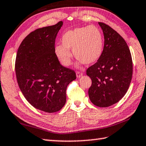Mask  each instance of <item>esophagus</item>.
<instances>
[{"instance_id":"34e87169","label":"esophagus","mask_w":146,"mask_h":146,"mask_svg":"<svg viewBox=\"0 0 146 146\" xmlns=\"http://www.w3.org/2000/svg\"><path fill=\"white\" fill-rule=\"evenodd\" d=\"M83 76V74L82 72H76V76H77V78H81Z\"/></svg>"}]
</instances>
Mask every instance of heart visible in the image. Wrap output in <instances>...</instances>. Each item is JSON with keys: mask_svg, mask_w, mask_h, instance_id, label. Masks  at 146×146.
<instances>
[{"mask_svg": "<svg viewBox=\"0 0 146 146\" xmlns=\"http://www.w3.org/2000/svg\"><path fill=\"white\" fill-rule=\"evenodd\" d=\"M62 45L55 47V52L64 66L71 63L73 51L79 63L92 65L101 57L104 49V37L101 29L95 25L83 27L68 31L61 38Z\"/></svg>", "mask_w": 146, "mask_h": 146, "instance_id": "obj_1", "label": "heart"}]
</instances>
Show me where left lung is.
Returning a JSON list of instances; mask_svg holds the SVG:
<instances>
[{"mask_svg":"<svg viewBox=\"0 0 146 146\" xmlns=\"http://www.w3.org/2000/svg\"><path fill=\"white\" fill-rule=\"evenodd\" d=\"M103 30L104 43L100 59L86 70L92 85L88 96L99 107L117 103L127 92L133 74L131 55L126 41L109 25L99 22Z\"/></svg>","mask_w":146,"mask_h":146,"instance_id":"8db88e82","label":"left lung"}]
</instances>
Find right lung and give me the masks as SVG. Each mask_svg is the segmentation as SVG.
I'll use <instances>...</instances> for the list:
<instances>
[{
  "label": "right lung",
  "mask_w": 146,
  "mask_h": 146,
  "mask_svg": "<svg viewBox=\"0 0 146 146\" xmlns=\"http://www.w3.org/2000/svg\"><path fill=\"white\" fill-rule=\"evenodd\" d=\"M60 21L28 35L18 49L15 72L20 90L35 108L56 112L66 103V87L76 80L74 71L62 66L55 53Z\"/></svg>",
  "instance_id": "add662e5"
}]
</instances>
